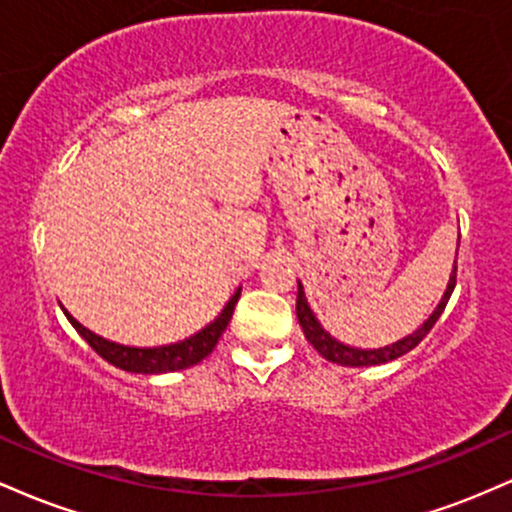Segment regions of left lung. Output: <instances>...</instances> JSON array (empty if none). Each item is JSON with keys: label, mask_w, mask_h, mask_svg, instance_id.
<instances>
[{"label": "left lung", "mask_w": 512, "mask_h": 512, "mask_svg": "<svg viewBox=\"0 0 512 512\" xmlns=\"http://www.w3.org/2000/svg\"><path fill=\"white\" fill-rule=\"evenodd\" d=\"M455 257H457V252H455ZM455 274H457V260H455V264H452L450 281H448V286H445V293H443V298H440V303L436 305V310H433V313L428 315L414 332L407 334V337L397 339V342H392L387 346H380V349H358V346H349V344L339 342V339H334L332 334L320 325V320H317L313 310H310V303H308V298H305L301 281H298L296 315H298V322H301V327H303L305 339H308V342L317 349V354L325 356L327 361L339 363V366H349V368L380 366V363L395 361V358L409 354V351L414 349V346H419L421 339H424L426 334L433 330V325H436L438 317L443 315L445 305H448V301H450L452 289H455Z\"/></svg>", "instance_id": "1"}]
</instances>
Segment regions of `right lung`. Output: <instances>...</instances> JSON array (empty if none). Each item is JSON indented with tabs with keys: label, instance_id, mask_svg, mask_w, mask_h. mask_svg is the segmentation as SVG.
Returning <instances> with one entry per match:
<instances>
[{
	"label": "right lung",
	"instance_id": "add662e5",
	"mask_svg": "<svg viewBox=\"0 0 512 512\" xmlns=\"http://www.w3.org/2000/svg\"><path fill=\"white\" fill-rule=\"evenodd\" d=\"M240 298V286L228 298V303L223 305V310L214 320L209 322L207 327L192 334V337L182 339V342L175 344H166V346H125V344H117L110 342V339L98 337L96 332L86 330L76 317H72L64 310L67 320L72 322V327L81 337L86 339L88 346L96 351L98 356L105 358L108 363H113L115 368L127 370V373H142V375H158V373H173V370H185L190 366H197L199 361H204L214 346L219 344L223 330L228 327L231 322L233 310H236V303Z\"/></svg>",
	"mask_w": 512,
	"mask_h": 512
}]
</instances>
